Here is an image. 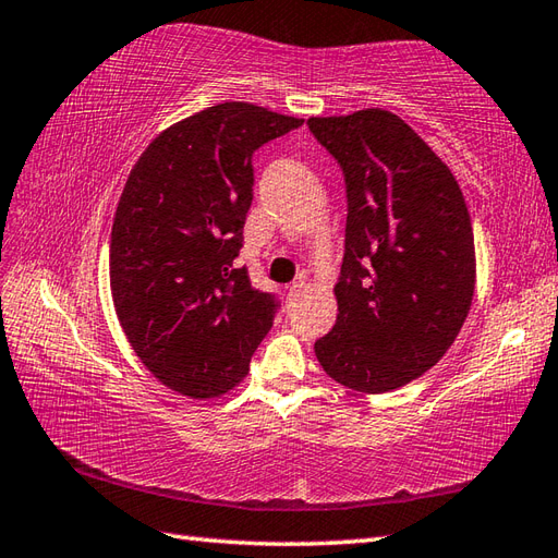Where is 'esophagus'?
Wrapping results in <instances>:
<instances>
[{
	"instance_id": "34e87169",
	"label": "esophagus",
	"mask_w": 558,
	"mask_h": 558,
	"mask_svg": "<svg viewBox=\"0 0 558 558\" xmlns=\"http://www.w3.org/2000/svg\"><path fill=\"white\" fill-rule=\"evenodd\" d=\"M304 292V280H298V282H292V286H290V290H288V302L292 304L294 300H298L300 298V294Z\"/></svg>"
}]
</instances>
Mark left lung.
I'll use <instances>...</instances> for the list:
<instances>
[{"mask_svg":"<svg viewBox=\"0 0 558 558\" xmlns=\"http://www.w3.org/2000/svg\"><path fill=\"white\" fill-rule=\"evenodd\" d=\"M345 177L338 318L314 342L333 381L388 393L453 345L475 294V236L448 165L398 114L310 117Z\"/></svg>","mask_w":558,"mask_h":558,"instance_id":"1","label":"left lung"}]
</instances>
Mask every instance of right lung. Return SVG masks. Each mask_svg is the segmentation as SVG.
<instances>
[{"label": "right lung", "mask_w": 558, "mask_h": 558, "mask_svg": "<svg viewBox=\"0 0 558 558\" xmlns=\"http://www.w3.org/2000/svg\"><path fill=\"white\" fill-rule=\"evenodd\" d=\"M304 120L220 102L165 129L117 204L110 288L138 360L160 384L204 400L228 393L276 316L234 258L254 198L252 156Z\"/></svg>", "instance_id": "add662e5"}]
</instances>
